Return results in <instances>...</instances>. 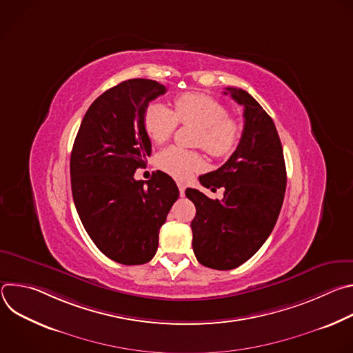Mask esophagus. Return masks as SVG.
Wrapping results in <instances>:
<instances>
[{
	"mask_svg": "<svg viewBox=\"0 0 353 353\" xmlns=\"http://www.w3.org/2000/svg\"><path fill=\"white\" fill-rule=\"evenodd\" d=\"M177 187H179V191H180V195L184 196V191H185V184L183 181H177Z\"/></svg>",
	"mask_w": 353,
	"mask_h": 353,
	"instance_id": "obj_1",
	"label": "esophagus"
}]
</instances>
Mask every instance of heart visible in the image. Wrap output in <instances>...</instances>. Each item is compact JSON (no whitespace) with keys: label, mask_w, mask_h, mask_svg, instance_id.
<instances>
[{"label":"heart","mask_w":353,"mask_h":353,"mask_svg":"<svg viewBox=\"0 0 353 353\" xmlns=\"http://www.w3.org/2000/svg\"><path fill=\"white\" fill-rule=\"evenodd\" d=\"M228 109L204 93H183L174 100V112L161 102L150 103L143 114V127L154 142H166L181 124L199 127L195 143L214 158H228L240 139L239 124L228 117ZM158 165L176 179H187L204 169L205 161L195 150L169 146L159 154Z\"/></svg>","instance_id":"1"}]
</instances>
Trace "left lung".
Here are the masks:
<instances>
[{
  "instance_id": "left-lung-1",
  "label": "left lung",
  "mask_w": 353,
  "mask_h": 353,
  "mask_svg": "<svg viewBox=\"0 0 353 353\" xmlns=\"http://www.w3.org/2000/svg\"><path fill=\"white\" fill-rule=\"evenodd\" d=\"M228 92L244 108L243 134L228 162L199 177L212 191L223 187V198L185 190L196 210L191 222L194 254L199 264L221 271L237 268L257 253L276 223L286 190L283 150L272 119L245 90Z\"/></svg>"
}]
</instances>
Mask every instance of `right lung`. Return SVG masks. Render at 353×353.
<instances>
[{"label": "right lung", "instance_id": "right-lung-1", "mask_svg": "<svg viewBox=\"0 0 353 353\" xmlns=\"http://www.w3.org/2000/svg\"><path fill=\"white\" fill-rule=\"evenodd\" d=\"M166 93L152 79H128L100 94L78 130L70 162L74 204L81 222L110 260L139 265L154 259L159 229L179 198L174 180L134 173L152 152L143 127L150 100Z\"/></svg>", "mask_w": 353, "mask_h": 353}]
</instances>
